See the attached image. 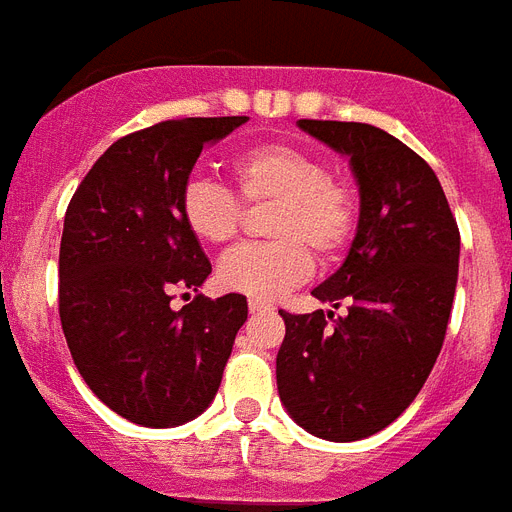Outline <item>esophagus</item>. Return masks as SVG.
<instances>
[{
  "mask_svg": "<svg viewBox=\"0 0 512 512\" xmlns=\"http://www.w3.org/2000/svg\"><path fill=\"white\" fill-rule=\"evenodd\" d=\"M251 314H269V311H274L272 303H261V301H251Z\"/></svg>",
  "mask_w": 512,
  "mask_h": 512,
  "instance_id": "obj_1",
  "label": "esophagus"
}]
</instances>
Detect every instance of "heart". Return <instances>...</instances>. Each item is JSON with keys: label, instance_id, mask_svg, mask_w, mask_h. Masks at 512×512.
I'll return each mask as SVG.
<instances>
[{"label": "heart", "instance_id": "heart-1", "mask_svg": "<svg viewBox=\"0 0 512 512\" xmlns=\"http://www.w3.org/2000/svg\"><path fill=\"white\" fill-rule=\"evenodd\" d=\"M232 180L243 204L274 201L269 235L277 240L232 251L219 264V285L251 301L274 303L311 277L314 253L340 256L356 235V188L332 175L316 151L293 143H259L232 156ZM180 219L204 246L238 238L243 206L222 185L190 177L180 190Z\"/></svg>", "mask_w": 512, "mask_h": 512}]
</instances>
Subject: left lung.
Wrapping results in <instances>:
<instances>
[{"label":"left lung","mask_w":512,"mask_h":512,"mask_svg":"<svg viewBox=\"0 0 512 512\" xmlns=\"http://www.w3.org/2000/svg\"><path fill=\"white\" fill-rule=\"evenodd\" d=\"M350 156L361 217L348 259L316 287L348 314H287L277 390L306 432L353 442L390 426L424 387L453 311L460 232L429 164L366 122L301 120Z\"/></svg>","instance_id":"obj_1"}]
</instances>
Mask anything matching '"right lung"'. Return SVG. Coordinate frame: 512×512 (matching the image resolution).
<instances>
[{"label": "right lung", "instance_id": "add662e5", "mask_svg": "<svg viewBox=\"0 0 512 512\" xmlns=\"http://www.w3.org/2000/svg\"><path fill=\"white\" fill-rule=\"evenodd\" d=\"M248 117L164 120L114 141L65 211L59 322L80 377L114 413L180 426L204 413L222 382L246 295H193L211 274L180 219V190L204 143Z\"/></svg>", "mask_w": 512, "mask_h": 512}]
</instances>
